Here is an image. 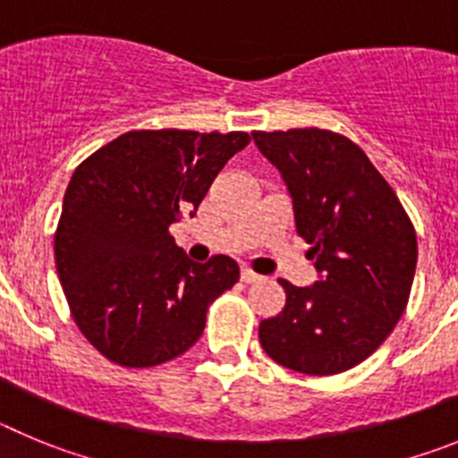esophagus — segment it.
Segmentation results:
<instances>
[{
    "mask_svg": "<svg viewBox=\"0 0 458 458\" xmlns=\"http://www.w3.org/2000/svg\"><path fill=\"white\" fill-rule=\"evenodd\" d=\"M241 279L245 282V284H254V282H259V279H261V275H257L254 270H250V268H242Z\"/></svg>",
    "mask_w": 458,
    "mask_h": 458,
    "instance_id": "1",
    "label": "esophagus"
}]
</instances>
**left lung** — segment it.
I'll return each mask as SVG.
<instances>
[{"label": "left lung", "instance_id": "left-lung-1", "mask_svg": "<svg viewBox=\"0 0 458 458\" xmlns=\"http://www.w3.org/2000/svg\"><path fill=\"white\" fill-rule=\"evenodd\" d=\"M293 201L295 232L311 248L318 282L293 286L286 305L259 326L266 353L310 376L346 371L369 358L406 310L418 238L365 151L318 128L252 132Z\"/></svg>", "mask_w": 458, "mask_h": 458}]
</instances>
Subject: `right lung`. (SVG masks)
<instances>
[{
	"mask_svg": "<svg viewBox=\"0 0 458 458\" xmlns=\"http://www.w3.org/2000/svg\"><path fill=\"white\" fill-rule=\"evenodd\" d=\"M248 132L132 131L87 157L64 194L56 275L71 314L107 360L156 367L201 337L206 311L241 277L232 257L194 264L169 225L194 216Z\"/></svg>",
	"mask_w": 458,
	"mask_h": 458,
	"instance_id": "1",
	"label": "right lung"
}]
</instances>
